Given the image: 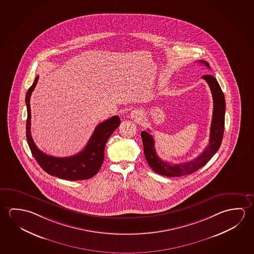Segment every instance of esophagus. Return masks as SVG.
<instances>
[{
  "label": "esophagus",
  "instance_id": "esophagus-1",
  "mask_svg": "<svg viewBox=\"0 0 254 254\" xmlns=\"http://www.w3.org/2000/svg\"><path fill=\"white\" fill-rule=\"evenodd\" d=\"M130 116L131 118H133V119H139V118H141V113L140 111H138V110H133L131 112V114H130Z\"/></svg>",
  "mask_w": 254,
  "mask_h": 254
}]
</instances>
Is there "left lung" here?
<instances>
[{
  "label": "left lung",
  "instance_id": "obj_1",
  "mask_svg": "<svg viewBox=\"0 0 254 254\" xmlns=\"http://www.w3.org/2000/svg\"><path fill=\"white\" fill-rule=\"evenodd\" d=\"M200 64H204L205 66L210 68L209 64L204 60H199ZM207 82L213 99V112H212V124L210 130L209 144L204 151L197 156L195 159L189 162L181 163L173 165L171 163L160 159L154 147V139L152 135L146 131L141 133V140L143 143V152L146 160L151 167V169L158 175L167 177H180L183 175H190L204 165L216 153L223 138L225 125V102L224 94L220 88L217 79L212 75H204L202 77Z\"/></svg>",
  "mask_w": 254,
  "mask_h": 254
}]
</instances>
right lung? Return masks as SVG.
Listing matches in <instances>:
<instances>
[{"label":"right lung","mask_w":254,"mask_h":254,"mask_svg":"<svg viewBox=\"0 0 254 254\" xmlns=\"http://www.w3.org/2000/svg\"><path fill=\"white\" fill-rule=\"evenodd\" d=\"M39 76L34 79V83L30 87L25 96V104L27 108L26 120V140L34 158L40 167L52 176L67 181H80L89 179L97 174L104 158V148L109 137L113 134L121 124L119 116H113L104 121L96 127L87 145L76 155L59 158L49 156L39 150L35 145L31 135V108L30 97L34 87H36Z\"/></svg>","instance_id":"right-lung-1"}]
</instances>
